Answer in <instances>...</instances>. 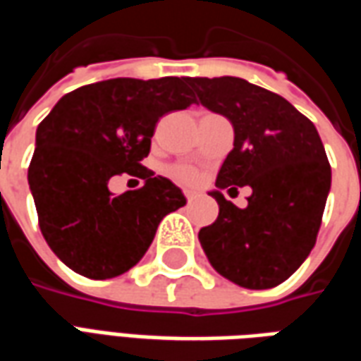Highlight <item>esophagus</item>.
Listing matches in <instances>:
<instances>
[{
    "instance_id": "34e87169",
    "label": "esophagus",
    "mask_w": 361,
    "mask_h": 361,
    "mask_svg": "<svg viewBox=\"0 0 361 361\" xmlns=\"http://www.w3.org/2000/svg\"><path fill=\"white\" fill-rule=\"evenodd\" d=\"M183 193H185V199H188V201H193V199H195V193H193V191H183Z\"/></svg>"
}]
</instances>
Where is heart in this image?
<instances>
[{"instance_id":"heart-1","label":"heart","mask_w":361,"mask_h":361,"mask_svg":"<svg viewBox=\"0 0 361 361\" xmlns=\"http://www.w3.org/2000/svg\"><path fill=\"white\" fill-rule=\"evenodd\" d=\"M172 176L183 183H195L199 180V172L195 168H189V166H176L172 170Z\"/></svg>"}]
</instances>
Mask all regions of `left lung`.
Segmentation results:
<instances>
[{
	"mask_svg": "<svg viewBox=\"0 0 361 361\" xmlns=\"http://www.w3.org/2000/svg\"><path fill=\"white\" fill-rule=\"evenodd\" d=\"M199 102L230 119L234 149L209 195L219 219L199 242L214 271L250 290L279 286L292 276L317 240L331 189V166L317 129L286 98L238 77H193ZM250 185L238 209L219 193Z\"/></svg>",
	"mask_w": 361,
	"mask_h": 361,
	"instance_id": "1",
	"label": "left lung"
}]
</instances>
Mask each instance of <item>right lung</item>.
I'll use <instances>...</instances> for the list:
<instances>
[{"label": "right lung", "mask_w": 361, "mask_h": 361, "mask_svg": "<svg viewBox=\"0 0 361 361\" xmlns=\"http://www.w3.org/2000/svg\"><path fill=\"white\" fill-rule=\"evenodd\" d=\"M189 77L110 79L69 92L36 129L28 166L38 224L51 251L87 279L135 267L160 220L185 204L180 188L141 166L164 114L195 104ZM127 171L145 180L114 196L107 181Z\"/></svg>", "instance_id": "add662e5"}]
</instances>
